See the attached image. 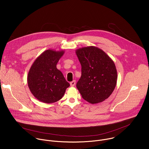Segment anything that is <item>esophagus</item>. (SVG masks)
I'll return each instance as SVG.
<instances>
[{
	"instance_id": "1",
	"label": "esophagus",
	"mask_w": 149,
	"mask_h": 149,
	"mask_svg": "<svg viewBox=\"0 0 149 149\" xmlns=\"http://www.w3.org/2000/svg\"><path fill=\"white\" fill-rule=\"evenodd\" d=\"M75 80H74V81H72V82H70V85H71V87H74L75 86Z\"/></svg>"
}]
</instances>
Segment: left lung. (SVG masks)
<instances>
[{"mask_svg": "<svg viewBox=\"0 0 149 149\" xmlns=\"http://www.w3.org/2000/svg\"><path fill=\"white\" fill-rule=\"evenodd\" d=\"M81 65V77L77 88L82 97L91 104L108 98L115 89L117 72L113 59L104 51L90 46L75 51Z\"/></svg>", "mask_w": 149, "mask_h": 149, "instance_id": "8db88e82", "label": "left lung"}]
</instances>
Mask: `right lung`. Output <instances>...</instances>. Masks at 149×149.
Instances as JSON below:
<instances>
[{
  "instance_id": "add662e5",
  "label": "right lung",
  "mask_w": 149,
  "mask_h": 149,
  "mask_svg": "<svg viewBox=\"0 0 149 149\" xmlns=\"http://www.w3.org/2000/svg\"><path fill=\"white\" fill-rule=\"evenodd\" d=\"M65 51L49 49L42 52L32 65L27 78L33 95L44 103H53L62 98L70 84L56 64Z\"/></svg>"
}]
</instances>
